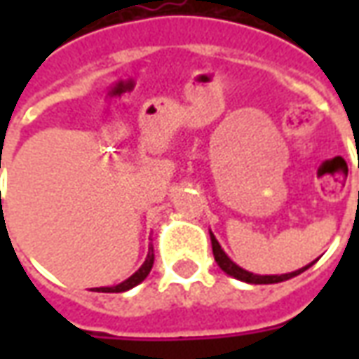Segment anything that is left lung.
<instances>
[{
  "label": "left lung",
  "mask_w": 359,
  "mask_h": 359,
  "mask_svg": "<svg viewBox=\"0 0 359 359\" xmlns=\"http://www.w3.org/2000/svg\"><path fill=\"white\" fill-rule=\"evenodd\" d=\"M210 236L211 248H213V257H215V262H217L219 267L225 271L226 275L238 278V280H244V283H250V285H273V283H283V280H288V278L300 275L302 271H306L309 265H311L309 264L306 265V267H302V269L292 271V273H285V275H254V273H250V271L238 267L231 257L226 256L225 252H223V248H221V244L217 242V238L213 236V233H210Z\"/></svg>",
  "instance_id": "1"
}]
</instances>
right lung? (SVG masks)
<instances>
[{
    "mask_svg": "<svg viewBox=\"0 0 359 359\" xmlns=\"http://www.w3.org/2000/svg\"><path fill=\"white\" fill-rule=\"evenodd\" d=\"M151 267H154V248L149 246L146 262L142 264L140 269L136 271L134 275H130V277L126 278V280H123V283L117 286H102V288H95V292H126V290H130V288H134L136 285H140L142 280L149 275Z\"/></svg>",
    "mask_w": 359,
    "mask_h": 359,
    "instance_id": "add662e5",
    "label": "right lung"
}]
</instances>
